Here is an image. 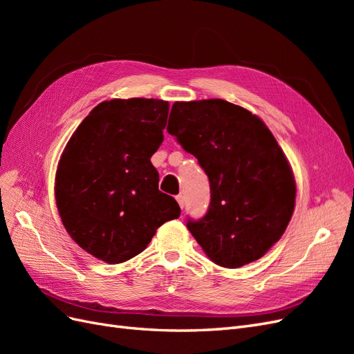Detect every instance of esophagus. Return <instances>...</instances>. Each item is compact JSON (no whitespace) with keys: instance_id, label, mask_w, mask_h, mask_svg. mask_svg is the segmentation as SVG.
Wrapping results in <instances>:
<instances>
[{"instance_id":"1","label":"esophagus","mask_w":354,"mask_h":354,"mask_svg":"<svg viewBox=\"0 0 354 354\" xmlns=\"http://www.w3.org/2000/svg\"><path fill=\"white\" fill-rule=\"evenodd\" d=\"M176 199H177V202H178L180 208L183 209V208H185V196H183V195H177V196H176Z\"/></svg>"}]
</instances>
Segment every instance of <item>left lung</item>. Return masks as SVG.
<instances>
[{"label": "left lung", "instance_id": "left-lung-1", "mask_svg": "<svg viewBox=\"0 0 354 354\" xmlns=\"http://www.w3.org/2000/svg\"><path fill=\"white\" fill-rule=\"evenodd\" d=\"M167 131L209 180L205 216L187 229L209 260L238 269L281 239L295 207V180L259 116L221 99L176 102ZM171 118V115H169Z\"/></svg>", "mask_w": 354, "mask_h": 354}]
</instances>
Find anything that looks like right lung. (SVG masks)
Returning <instances> with one entry per match:
<instances>
[{
  "label": "right lung",
  "instance_id": "1",
  "mask_svg": "<svg viewBox=\"0 0 354 354\" xmlns=\"http://www.w3.org/2000/svg\"><path fill=\"white\" fill-rule=\"evenodd\" d=\"M169 104L156 99L106 100L85 116L56 173V203L71 238L95 259L124 263L156 229L180 217L158 189L151 158L164 140Z\"/></svg>",
  "mask_w": 354,
  "mask_h": 354
}]
</instances>
